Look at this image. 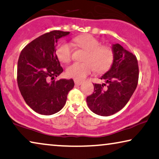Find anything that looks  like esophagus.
<instances>
[{
  "label": "esophagus",
  "mask_w": 159,
  "mask_h": 159,
  "mask_svg": "<svg viewBox=\"0 0 159 159\" xmlns=\"http://www.w3.org/2000/svg\"><path fill=\"white\" fill-rule=\"evenodd\" d=\"M75 83L76 85H80L82 84V81H80V80H75Z\"/></svg>",
  "instance_id": "obj_1"
}]
</instances>
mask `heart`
<instances>
[{
	"instance_id": "obj_1",
	"label": "heart",
	"mask_w": 159,
	"mask_h": 159,
	"mask_svg": "<svg viewBox=\"0 0 159 159\" xmlns=\"http://www.w3.org/2000/svg\"><path fill=\"white\" fill-rule=\"evenodd\" d=\"M75 42L81 49L86 50V62H75L66 68V74L75 80H83L87 75L96 70L98 72L107 71L111 66L114 54L111 48L101 46L97 39L90 35L76 37ZM72 47L69 42H62L57 49V55L62 62H69L72 57Z\"/></svg>"
}]
</instances>
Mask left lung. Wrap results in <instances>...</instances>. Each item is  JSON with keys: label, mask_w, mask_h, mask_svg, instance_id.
<instances>
[{"label": "left lung", "mask_w": 159, "mask_h": 159, "mask_svg": "<svg viewBox=\"0 0 159 159\" xmlns=\"http://www.w3.org/2000/svg\"><path fill=\"white\" fill-rule=\"evenodd\" d=\"M113 61L101 80L106 84H93L94 93L87 98L89 109L98 116H109L125 107L136 89L139 65L136 57L119 43L112 45Z\"/></svg>", "instance_id": "obj_1"}]
</instances>
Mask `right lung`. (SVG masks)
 <instances>
[{
    "label": "right lung",
    "mask_w": 159,
    "mask_h": 159,
    "mask_svg": "<svg viewBox=\"0 0 159 159\" xmlns=\"http://www.w3.org/2000/svg\"><path fill=\"white\" fill-rule=\"evenodd\" d=\"M70 32L52 31L27 44L18 61L17 82L26 104L34 111L50 116L62 109L68 93L75 86L72 79L49 81L63 72L56 54L57 41Z\"/></svg>",
    "instance_id": "right-lung-1"
}]
</instances>
